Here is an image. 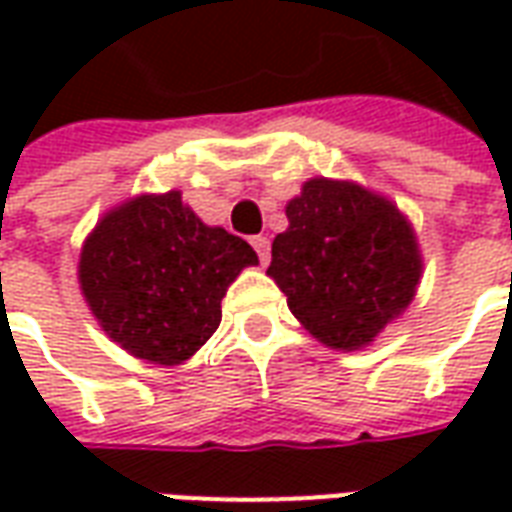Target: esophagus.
I'll return each mask as SVG.
<instances>
[{
	"label": "esophagus",
	"instance_id": "esophagus-1",
	"mask_svg": "<svg viewBox=\"0 0 512 512\" xmlns=\"http://www.w3.org/2000/svg\"><path fill=\"white\" fill-rule=\"evenodd\" d=\"M252 246H255V252H257V257H260V263L266 266L268 255H271V241H268L266 235H255V238H252Z\"/></svg>",
	"mask_w": 512,
	"mask_h": 512
}]
</instances>
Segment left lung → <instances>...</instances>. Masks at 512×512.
I'll return each mask as SVG.
<instances>
[{
  "mask_svg": "<svg viewBox=\"0 0 512 512\" xmlns=\"http://www.w3.org/2000/svg\"><path fill=\"white\" fill-rule=\"evenodd\" d=\"M285 213L268 274L321 343L362 348L414 299L422 263L411 227L384 197L326 178L304 183Z\"/></svg>",
  "mask_w": 512,
  "mask_h": 512,
  "instance_id": "8db88e82",
  "label": "left lung"
}]
</instances>
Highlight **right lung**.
Wrapping results in <instances>:
<instances>
[{"label":"right lung","mask_w":512,"mask_h":512,"mask_svg":"<svg viewBox=\"0 0 512 512\" xmlns=\"http://www.w3.org/2000/svg\"><path fill=\"white\" fill-rule=\"evenodd\" d=\"M255 263L244 238L202 224L169 191L106 213L82 249L79 282L128 354L180 365L219 329L227 285Z\"/></svg>","instance_id":"obj_1"}]
</instances>
